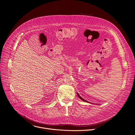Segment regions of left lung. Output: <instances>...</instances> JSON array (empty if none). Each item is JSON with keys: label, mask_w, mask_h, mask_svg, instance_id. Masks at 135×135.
Returning a JSON list of instances; mask_svg holds the SVG:
<instances>
[{"label": "left lung", "mask_w": 135, "mask_h": 135, "mask_svg": "<svg viewBox=\"0 0 135 135\" xmlns=\"http://www.w3.org/2000/svg\"><path fill=\"white\" fill-rule=\"evenodd\" d=\"M77 94H78V96H79V97L81 99V100H82L83 101H84V102H86V103H90V102H88V101H86L85 100H84V99H83L81 97V96L79 95V94L78 93H77Z\"/></svg>", "instance_id": "8db88e82"}]
</instances>
